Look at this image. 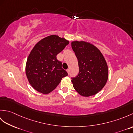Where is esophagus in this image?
<instances>
[{"label": "esophagus", "instance_id": "1", "mask_svg": "<svg viewBox=\"0 0 133 133\" xmlns=\"http://www.w3.org/2000/svg\"><path fill=\"white\" fill-rule=\"evenodd\" d=\"M66 71H67V72H68V74H69V73H70V70L69 69H67Z\"/></svg>", "mask_w": 133, "mask_h": 133}]
</instances>
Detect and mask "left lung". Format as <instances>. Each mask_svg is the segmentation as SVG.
Listing matches in <instances>:
<instances>
[{
	"mask_svg": "<svg viewBox=\"0 0 133 133\" xmlns=\"http://www.w3.org/2000/svg\"><path fill=\"white\" fill-rule=\"evenodd\" d=\"M71 47L79 65L78 75L71 78L73 87L83 97L97 94L108 79V67L103 55L94 45L84 41L72 42Z\"/></svg>",
	"mask_w": 133,
	"mask_h": 133,
	"instance_id": "left-lung-1",
	"label": "left lung"
}]
</instances>
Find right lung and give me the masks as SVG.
<instances>
[{
	"label": "right lung",
	"instance_id": "right-lung-1",
	"mask_svg": "<svg viewBox=\"0 0 133 133\" xmlns=\"http://www.w3.org/2000/svg\"><path fill=\"white\" fill-rule=\"evenodd\" d=\"M69 42L53 35L35 44L27 58L26 73L29 83L39 92L48 94L57 86L62 78L68 75L56 58Z\"/></svg>",
	"mask_w": 133,
	"mask_h": 133
}]
</instances>
